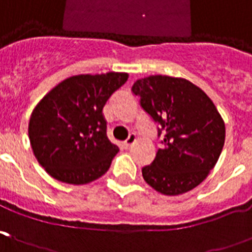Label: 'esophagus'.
Returning a JSON list of instances; mask_svg holds the SVG:
<instances>
[{"label":"esophagus","instance_id":"1","mask_svg":"<svg viewBox=\"0 0 252 252\" xmlns=\"http://www.w3.org/2000/svg\"><path fill=\"white\" fill-rule=\"evenodd\" d=\"M136 136H134V134H129V137H128V138L126 139V141H124V143H123V146H124V147H126V149H129L130 146L133 145V143L136 142Z\"/></svg>","mask_w":252,"mask_h":252}]
</instances>
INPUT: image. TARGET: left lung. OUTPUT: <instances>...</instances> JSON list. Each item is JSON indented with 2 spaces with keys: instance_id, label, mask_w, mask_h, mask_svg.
Returning <instances> with one entry per match:
<instances>
[{
  "instance_id": "obj_1",
  "label": "left lung",
  "mask_w": 252,
  "mask_h": 252,
  "mask_svg": "<svg viewBox=\"0 0 252 252\" xmlns=\"http://www.w3.org/2000/svg\"><path fill=\"white\" fill-rule=\"evenodd\" d=\"M132 92L161 136V149L142 168L143 179L168 196L197 187L217 164L225 139V126L213 101L189 80L168 75L138 79Z\"/></svg>"
}]
</instances>
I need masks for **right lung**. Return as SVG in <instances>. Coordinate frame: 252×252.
Wrapping results in <instances>:
<instances>
[{"label":"right lung","instance_id":"obj_1","mask_svg":"<svg viewBox=\"0 0 252 252\" xmlns=\"http://www.w3.org/2000/svg\"><path fill=\"white\" fill-rule=\"evenodd\" d=\"M126 73L80 74L63 80L34 107L28 133L38 162L69 185H86L109 170L118 146L107 138L102 109Z\"/></svg>","mask_w":252,"mask_h":252}]
</instances>
